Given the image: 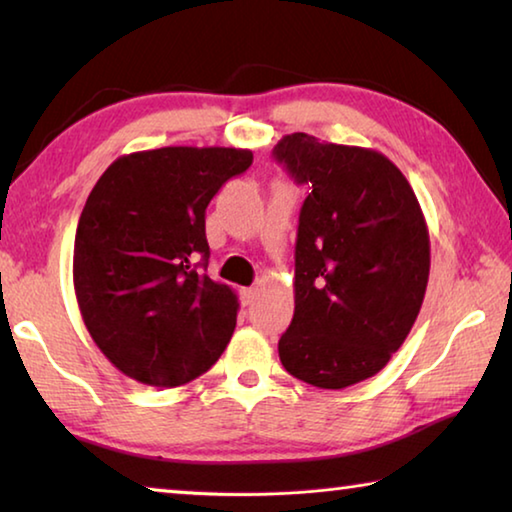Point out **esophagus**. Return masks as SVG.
I'll list each match as a JSON object with an SVG mask.
<instances>
[{
  "instance_id": "esophagus-1",
  "label": "esophagus",
  "mask_w": 512,
  "mask_h": 512,
  "mask_svg": "<svg viewBox=\"0 0 512 512\" xmlns=\"http://www.w3.org/2000/svg\"><path fill=\"white\" fill-rule=\"evenodd\" d=\"M239 296H241V305H244V307L253 305V300H255V289H253V287L241 289V291H239Z\"/></svg>"
}]
</instances>
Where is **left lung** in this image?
<instances>
[{
    "instance_id": "8db88e82",
    "label": "left lung",
    "mask_w": 512,
    "mask_h": 512,
    "mask_svg": "<svg viewBox=\"0 0 512 512\" xmlns=\"http://www.w3.org/2000/svg\"><path fill=\"white\" fill-rule=\"evenodd\" d=\"M273 158L311 189L298 219L296 311L277 352L289 375L336 391L377 375L409 336L427 291L429 230L386 155L291 133Z\"/></svg>"
}]
</instances>
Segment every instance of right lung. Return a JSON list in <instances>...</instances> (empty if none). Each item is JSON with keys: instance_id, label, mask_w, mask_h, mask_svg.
<instances>
[{"instance_id": "right-lung-1", "label": "right lung", "mask_w": 512, "mask_h": 512, "mask_svg": "<svg viewBox=\"0 0 512 512\" xmlns=\"http://www.w3.org/2000/svg\"><path fill=\"white\" fill-rule=\"evenodd\" d=\"M253 153L164 146L121 155L85 201L74 291L97 348L126 377L173 388L210 370L237 325L235 291L207 277L205 210Z\"/></svg>"}]
</instances>
